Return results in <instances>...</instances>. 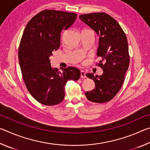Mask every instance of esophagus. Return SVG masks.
<instances>
[{
	"label": "esophagus",
	"mask_w": 150,
	"mask_h": 150,
	"mask_svg": "<svg viewBox=\"0 0 150 150\" xmlns=\"http://www.w3.org/2000/svg\"><path fill=\"white\" fill-rule=\"evenodd\" d=\"M81 78L86 77V72L85 71H83V70L81 71Z\"/></svg>",
	"instance_id": "1"
}]
</instances>
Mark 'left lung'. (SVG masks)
<instances>
[{"mask_svg": "<svg viewBox=\"0 0 150 150\" xmlns=\"http://www.w3.org/2000/svg\"><path fill=\"white\" fill-rule=\"evenodd\" d=\"M79 18L99 35L96 65L103 70L102 75L86 76L95 83V89L85 93L88 100L104 103L115 97L123 85L130 63L126 35L116 20L104 12L81 14Z\"/></svg>", "mask_w": 150, "mask_h": 150, "instance_id": "obj_1", "label": "left lung"}]
</instances>
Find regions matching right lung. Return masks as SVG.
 Instances as JSON below:
<instances>
[{
	"mask_svg": "<svg viewBox=\"0 0 150 150\" xmlns=\"http://www.w3.org/2000/svg\"><path fill=\"white\" fill-rule=\"evenodd\" d=\"M77 15L68 12L44 10L30 20L20 40L18 59L28 91L38 102L56 105L65 96L68 81H77L79 69L63 68L62 72L51 67L49 57L60 45L61 32L74 23Z\"/></svg>",
	"mask_w": 150,
	"mask_h": 150,
	"instance_id": "add662e5",
	"label": "right lung"
}]
</instances>
